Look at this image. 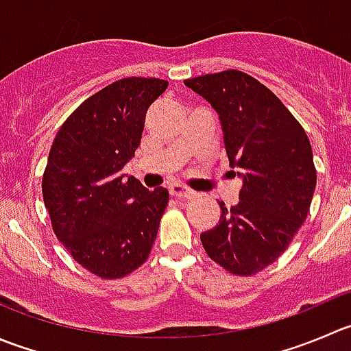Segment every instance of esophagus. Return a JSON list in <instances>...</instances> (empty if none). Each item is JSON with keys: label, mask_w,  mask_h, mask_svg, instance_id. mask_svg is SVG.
<instances>
[{"label": "esophagus", "mask_w": 351, "mask_h": 351, "mask_svg": "<svg viewBox=\"0 0 351 351\" xmlns=\"http://www.w3.org/2000/svg\"><path fill=\"white\" fill-rule=\"evenodd\" d=\"M169 193H171V197H175V199H178V200L192 199V197H193L192 190L185 189L183 185H171V186H169Z\"/></svg>", "instance_id": "obj_1"}]
</instances>
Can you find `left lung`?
I'll list each match as a JSON object with an SVG mask.
<instances>
[{"label":"left lung","instance_id":"obj_1","mask_svg":"<svg viewBox=\"0 0 351 351\" xmlns=\"http://www.w3.org/2000/svg\"><path fill=\"white\" fill-rule=\"evenodd\" d=\"M186 87L217 111L240 202H219V223L200 234L204 250L234 276H252L288 248L314 197L317 173L304 127L264 84L238 70L200 75Z\"/></svg>","mask_w":351,"mask_h":351}]
</instances>
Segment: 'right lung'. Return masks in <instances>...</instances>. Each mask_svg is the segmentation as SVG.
<instances>
[{
    "mask_svg": "<svg viewBox=\"0 0 351 351\" xmlns=\"http://www.w3.org/2000/svg\"><path fill=\"white\" fill-rule=\"evenodd\" d=\"M168 82L128 77L85 99L54 137L43 175L53 231L84 269L118 280L147 261L168 206L123 168L144 132L145 113Z\"/></svg>",
    "mask_w": 351,
    "mask_h": 351,
    "instance_id": "1",
    "label": "right lung"
}]
</instances>
